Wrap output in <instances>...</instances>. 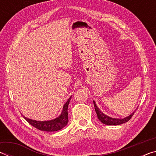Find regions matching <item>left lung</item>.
Here are the masks:
<instances>
[{
    "instance_id": "obj_1",
    "label": "left lung",
    "mask_w": 156,
    "mask_h": 156,
    "mask_svg": "<svg viewBox=\"0 0 156 156\" xmlns=\"http://www.w3.org/2000/svg\"><path fill=\"white\" fill-rule=\"evenodd\" d=\"M94 105L95 110H96V112L97 113L98 118L100 122L105 124V125H121V124H123V123L128 122V121L131 119L132 116H133L134 114V112L132 113L130 115L128 116V117L123 118V119H118V118H110V117H109V116H107L105 114H104V113L99 109V108H98V107L96 106V103H95L94 101Z\"/></svg>"
}]
</instances>
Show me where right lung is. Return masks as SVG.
Instances as JSON below:
<instances>
[{"instance_id":"right-lung-1","label":"right lung","mask_w":156,"mask_h":156,"mask_svg":"<svg viewBox=\"0 0 156 156\" xmlns=\"http://www.w3.org/2000/svg\"><path fill=\"white\" fill-rule=\"evenodd\" d=\"M72 97H70L68 100L66 102V103L63 106V110L62 112L61 115H60L58 118H56V119L49 120V121H36L34 120L29 119L24 117L25 119L27 121V122L32 125L34 127L39 129L41 131H56L60 130L64 126L67 125L68 122V105L69 103L70 100Z\"/></svg>"}]
</instances>
